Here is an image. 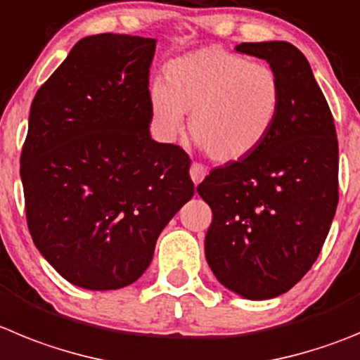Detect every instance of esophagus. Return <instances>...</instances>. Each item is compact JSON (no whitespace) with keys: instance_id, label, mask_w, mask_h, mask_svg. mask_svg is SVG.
<instances>
[{"instance_id":"esophagus-1","label":"esophagus","mask_w":360,"mask_h":360,"mask_svg":"<svg viewBox=\"0 0 360 360\" xmlns=\"http://www.w3.org/2000/svg\"><path fill=\"white\" fill-rule=\"evenodd\" d=\"M207 173H209V171H207V167L203 166V164H200V162H193V164H191L189 174H191V178H193L194 184L202 182L203 178L207 176Z\"/></svg>"}]
</instances>
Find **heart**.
I'll list each match as a JSON object with an SVG mask.
<instances>
[{"instance_id":"heart-1","label":"heart","mask_w":360,"mask_h":360,"mask_svg":"<svg viewBox=\"0 0 360 360\" xmlns=\"http://www.w3.org/2000/svg\"><path fill=\"white\" fill-rule=\"evenodd\" d=\"M282 80L268 64L207 46L166 68V82L150 87L155 127L164 139L182 130L216 162H237L255 153L275 130L282 110Z\"/></svg>"}]
</instances>
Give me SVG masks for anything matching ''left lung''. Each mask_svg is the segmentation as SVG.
Wrapping results in <instances>:
<instances>
[{
	"label": "left lung",
	"mask_w": 360,
	"mask_h": 360,
	"mask_svg": "<svg viewBox=\"0 0 360 360\" xmlns=\"http://www.w3.org/2000/svg\"><path fill=\"white\" fill-rule=\"evenodd\" d=\"M282 80V110L250 157L210 171L198 194L212 209L210 269L248 300L288 292L312 268L339 202V144L332 112L309 60L283 41L243 42Z\"/></svg>",
	"instance_id": "left-lung-1"
}]
</instances>
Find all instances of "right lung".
Masks as SVG:
<instances>
[{
  "mask_svg": "<svg viewBox=\"0 0 360 360\" xmlns=\"http://www.w3.org/2000/svg\"><path fill=\"white\" fill-rule=\"evenodd\" d=\"M155 39H82L41 85L21 151L30 236L68 282L127 288L194 194L191 158L150 135Z\"/></svg>",
  "mask_w": 360,
  "mask_h": 360,
  "instance_id": "add662e5",
  "label": "right lung"
}]
</instances>
